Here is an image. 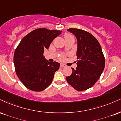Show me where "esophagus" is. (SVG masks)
Instances as JSON below:
<instances>
[{
    "instance_id": "1",
    "label": "esophagus",
    "mask_w": 121,
    "mask_h": 121,
    "mask_svg": "<svg viewBox=\"0 0 121 121\" xmlns=\"http://www.w3.org/2000/svg\"><path fill=\"white\" fill-rule=\"evenodd\" d=\"M60 67H61V68H64V67H65V65L64 64L61 63L60 64Z\"/></svg>"
}]
</instances>
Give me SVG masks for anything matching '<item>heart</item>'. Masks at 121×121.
<instances>
[{
	"label": "heart",
	"mask_w": 121,
	"mask_h": 121,
	"mask_svg": "<svg viewBox=\"0 0 121 121\" xmlns=\"http://www.w3.org/2000/svg\"><path fill=\"white\" fill-rule=\"evenodd\" d=\"M70 36H71V35H70V34H65V35H64L65 39H66V38H67L70 37ZM61 59H64V57L63 56H61Z\"/></svg>",
	"instance_id": "heart-1"
}]
</instances>
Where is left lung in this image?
<instances>
[{"mask_svg": "<svg viewBox=\"0 0 121 121\" xmlns=\"http://www.w3.org/2000/svg\"><path fill=\"white\" fill-rule=\"evenodd\" d=\"M68 31L77 39V67L66 79L78 91L91 88L99 79L105 67V58L100 43L88 32L70 28Z\"/></svg>", "mask_w": 121, "mask_h": 121, "instance_id": "obj_1", "label": "left lung"}]
</instances>
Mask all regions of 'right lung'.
Here are the masks:
<instances>
[{"mask_svg":"<svg viewBox=\"0 0 121 121\" xmlns=\"http://www.w3.org/2000/svg\"><path fill=\"white\" fill-rule=\"evenodd\" d=\"M61 34L60 30L37 29L23 38L17 46L13 57L16 73L28 89L42 91L52 83L60 64L48 62L43 53Z\"/></svg>","mask_w":121,"mask_h":121,"instance_id":"obj_1","label":"right lung"}]
</instances>
